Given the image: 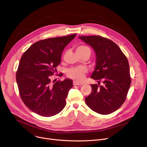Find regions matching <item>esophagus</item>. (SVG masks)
Instances as JSON below:
<instances>
[{
    "label": "esophagus",
    "mask_w": 147,
    "mask_h": 147,
    "mask_svg": "<svg viewBox=\"0 0 147 147\" xmlns=\"http://www.w3.org/2000/svg\"><path fill=\"white\" fill-rule=\"evenodd\" d=\"M84 83H82V82H79L78 81H76V80H74L73 81V84L74 85H78V86H82L83 85Z\"/></svg>",
    "instance_id": "1"
}]
</instances>
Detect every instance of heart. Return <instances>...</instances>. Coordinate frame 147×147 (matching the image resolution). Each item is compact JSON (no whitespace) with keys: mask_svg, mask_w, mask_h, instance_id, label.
Wrapping results in <instances>:
<instances>
[{"mask_svg":"<svg viewBox=\"0 0 147 147\" xmlns=\"http://www.w3.org/2000/svg\"><path fill=\"white\" fill-rule=\"evenodd\" d=\"M77 53L82 54L85 52H90V49L86 46H79L76 49ZM88 72V69L84 67H76L68 69L67 71V75L68 78L75 79L78 81H81L84 79V74Z\"/></svg>","mask_w":147,"mask_h":147,"instance_id":"1","label":"heart"}]
</instances>
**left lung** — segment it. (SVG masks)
<instances>
[{
    "instance_id": "left-lung-1",
    "label": "left lung",
    "mask_w": 147,
    "mask_h": 147,
    "mask_svg": "<svg viewBox=\"0 0 147 147\" xmlns=\"http://www.w3.org/2000/svg\"><path fill=\"white\" fill-rule=\"evenodd\" d=\"M94 48L96 67L91 78L98 84H91L92 92L85 98L86 104L94 111L107 115L118 110L125 102L130 86L128 60L112 40L100 36H80ZM103 81V85L100 83Z\"/></svg>"
}]
</instances>
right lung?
Returning a JSON list of instances; mask_svg holds the SVG:
<instances>
[{
    "instance_id": "right-lung-1",
    "label": "right lung",
    "mask_w": 147,
    "mask_h": 147,
    "mask_svg": "<svg viewBox=\"0 0 147 147\" xmlns=\"http://www.w3.org/2000/svg\"><path fill=\"white\" fill-rule=\"evenodd\" d=\"M76 36L74 34L38 41L21 58L16 73L20 97L30 110L41 116L55 115L66 105L65 99L73 86V81L67 79L54 83L51 79L61 63L62 52Z\"/></svg>"
}]
</instances>
